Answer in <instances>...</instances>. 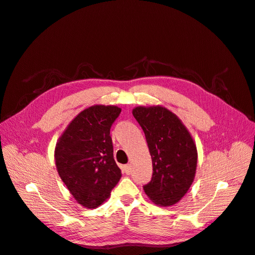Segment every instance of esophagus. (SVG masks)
Segmentation results:
<instances>
[{
  "mask_svg": "<svg viewBox=\"0 0 255 255\" xmlns=\"http://www.w3.org/2000/svg\"><path fill=\"white\" fill-rule=\"evenodd\" d=\"M130 171H132V166H130V164L125 165V173H126L127 175H129Z\"/></svg>",
  "mask_w": 255,
  "mask_h": 255,
  "instance_id": "1",
  "label": "esophagus"
}]
</instances>
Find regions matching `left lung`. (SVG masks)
I'll return each instance as SVG.
<instances>
[{
	"label": "left lung",
	"mask_w": 255,
	"mask_h": 255,
	"mask_svg": "<svg viewBox=\"0 0 255 255\" xmlns=\"http://www.w3.org/2000/svg\"><path fill=\"white\" fill-rule=\"evenodd\" d=\"M134 118L141 127L152 159L151 181L144 193L154 204L171 206L189 191L197 166L196 144L178 117L163 106H138Z\"/></svg>",
	"instance_id": "8db88e82"
}]
</instances>
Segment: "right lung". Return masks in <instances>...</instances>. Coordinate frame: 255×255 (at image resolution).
Here are the masks:
<instances>
[{"label":"right lung","instance_id":"obj_1","mask_svg":"<svg viewBox=\"0 0 255 255\" xmlns=\"http://www.w3.org/2000/svg\"><path fill=\"white\" fill-rule=\"evenodd\" d=\"M121 113L117 106L94 105L67 126L54 149L62 181L76 202L94 209L111 196L121 178L114 159L111 128Z\"/></svg>","mask_w":255,"mask_h":255}]
</instances>
